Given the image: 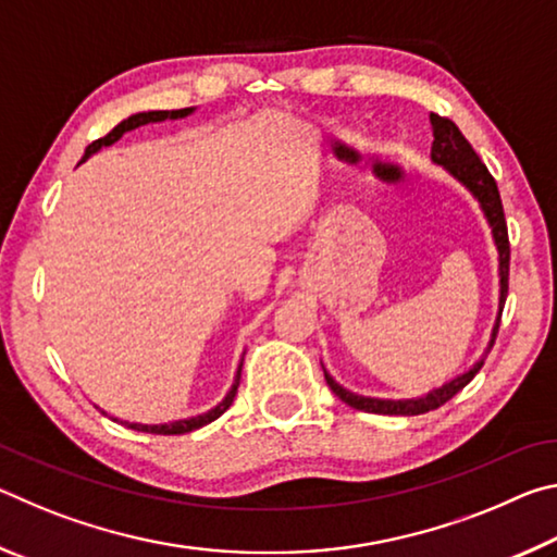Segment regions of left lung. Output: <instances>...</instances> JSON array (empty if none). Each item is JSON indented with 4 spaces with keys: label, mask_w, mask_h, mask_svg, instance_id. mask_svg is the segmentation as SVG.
Masks as SVG:
<instances>
[{
    "label": "left lung",
    "mask_w": 557,
    "mask_h": 557,
    "mask_svg": "<svg viewBox=\"0 0 557 557\" xmlns=\"http://www.w3.org/2000/svg\"><path fill=\"white\" fill-rule=\"evenodd\" d=\"M430 122H432V137H435V143H432V152H430L432 162L445 166L461 186L469 188V194L474 196L479 206H482L486 223L492 225V235H494V243L498 250V277H502L498 280V285H502V289H498V317H496V324L492 332V342H488V348H486V354H488L492 351L494 338L498 334V324H502V309H504V301L508 295V260H511V245H508L502 196H498V186L494 182V176L488 174L486 164L479 159L474 149H471L467 137L461 135L455 122L447 117H440V115H435V112L430 115ZM482 366H484V356L479 358V361L471 366L467 373L457 375L455 381L445 383L442 388L430 391L428 395H422V398H410V400H383V398H366V395H356L351 391H346L344 385H338L332 375L326 373L324 366L322 369H324V379L329 383V388H332L338 398H342L346 405H351V408H356V410L375 412V414H422V412L440 408V405H445L449 398H455V395L465 388L471 379H474Z\"/></svg>",
    "instance_id": "1"
}]
</instances>
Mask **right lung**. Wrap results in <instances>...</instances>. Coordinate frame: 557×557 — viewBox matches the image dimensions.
I'll return each mask as SVG.
<instances>
[{
  "label": "right lung",
  "mask_w": 557,
  "mask_h": 557,
  "mask_svg": "<svg viewBox=\"0 0 557 557\" xmlns=\"http://www.w3.org/2000/svg\"><path fill=\"white\" fill-rule=\"evenodd\" d=\"M191 112H194V108H184V110H149V112H137V115H129L127 120H122L117 127H112L106 137H100L92 145H88L86 147V154H83L81 162H86L90 154L100 152L102 147L115 145L117 139L125 135V132H129V129H137V127H143V125H149V122L178 120V117L191 115ZM240 369H243V361L238 366V373H235V381L231 385V391L225 393V398L219 405H215V408H211L209 412L196 414V418H186V420L164 422V425H143V422H122V425H127V428L137 430V432H152V435H184V432H191V430H199L203 425H209V422H213L215 418H221V414L233 405V398H235V393H238V385H240ZM112 420H117V418H112Z\"/></svg>",
  "instance_id": "add662e5"
}]
</instances>
